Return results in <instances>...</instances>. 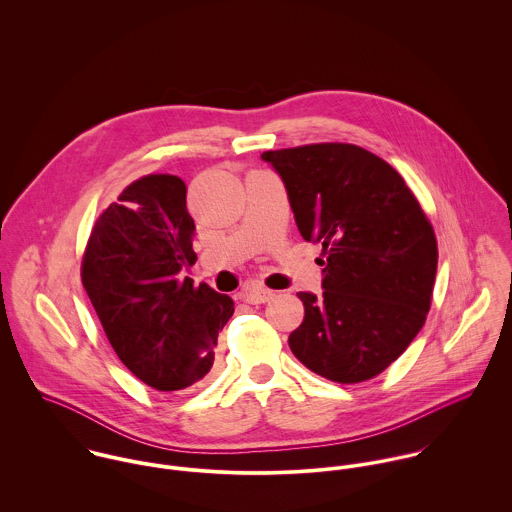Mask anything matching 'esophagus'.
<instances>
[{"instance_id": "obj_1", "label": "esophagus", "mask_w": 512, "mask_h": 512, "mask_svg": "<svg viewBox=\"0 0 512 512\" xmlns=\"http://www.w3.org/2000/svg\"><path fill=\"white\" fill-rule=\"evenodd\" d=\"M274 297V292L272 290H266V288H258V286H254V288H248V290H244L242 292V299L246 301V303H252V305H258V303H266V301H270Z\"/></svg>"}]
</instances>
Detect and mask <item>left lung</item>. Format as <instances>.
<instances>
[{
	"label": "left lung",
	"instance_id": "8db88e82",
	"mask_svg": "<svg viewBox=\"0 0 512 512\" xmlns=\"http://www.w3.org/2000/svg\"><path fill=\"white\" fill-rule=\"evenodd\" d=\"M307 242L321 244L323 295L299 292L288 343L315 374L365 382L392 365L426 323L438 240L402 175L353 144L264 151Z\"/></svg>",
	"mask_w": 512,
	"mask_h": 512
}]
</instances>
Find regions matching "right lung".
Segmentation results:
<instances>
[{
	"instance_id": "right-lung-1",
	"label": "right lung",
	"mask_w": 512,
	"mask_h": 512,
	"mask_svg": "<svg viewBox=\"0 0 512 512\" xmlns=\"http://www.w3.org/2000/svg\"><path fill=\"white\" fill-rule=\"evenodd\" d=\"M195 220L183 179L151 173L96 220L80 278L118 359L147 386L183 390L215 363L234 301L179 272L193 266Z\"/></svg>"
}]
</instances>
